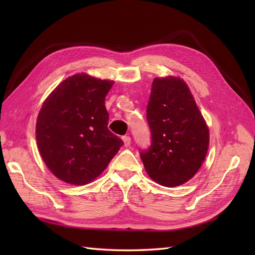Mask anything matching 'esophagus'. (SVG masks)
Returning <instances> with one entry per match:
<instances>
[{
	"instance_id": "1",
	"label": "esophagus",
	"mask_w": 255,
	"mask_h": 255,
	"mask_svg": "<svg viewBox=\"0 0 255 255\" xmlns=\"http://www.w3.org/2000/svg\"><path fill=\"white\" fill-rule=\"evenodd\" d=\"M122 140H123V142H125L126 146H129V144H130V137L129 136H123Z\"/></svg>"
}]
</instances>
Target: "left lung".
Here are the masks:
<instances>
[{
  "label": "left lung",
  "mask_w": 255,
  "mask_h": 255,
  "mask_svg": "<svg viewBox=\"0 0 255 255\" xmlns=\"http://www.w3.org/2000/svg\"><path fill=\"white\" fill-rule=\"evenodd\" d=\"M146 120L151 145L140 157L149 176L167 187L189 181L205 159L210 134L186 83L175 76L154 79Z\"/></svg>",
  "instance_id": "obj_1"
}]
</instances>
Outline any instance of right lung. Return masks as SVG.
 Instances as JSON below:
<instances>
[{
	"label": "right lung",
	"instance_id": "1",
	"mask_svg": "<svg viewBox=\"0 0 255 255\" xmlns=\"http://www.w3.org/2000/svg\"><path fill=\"white\" fill-rule=\"evenodd\" d=\"M113 84L86 73L74 74L43 102L36 123L37 144L59 180L72 185L94 181L123 144L107 128L105 97Z\"/></svg>",
	"mask_w": 255,
	"mask_h": 255
}]
</instances>
